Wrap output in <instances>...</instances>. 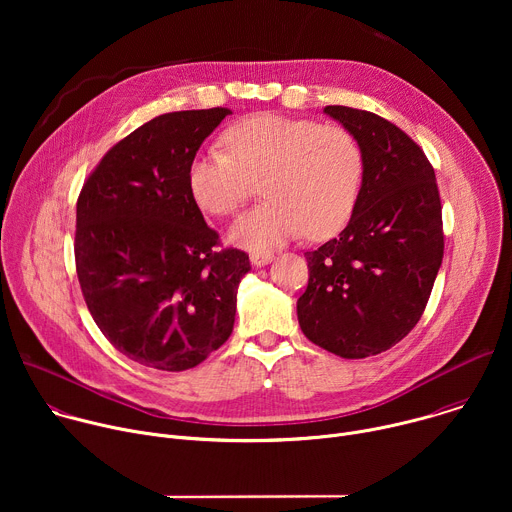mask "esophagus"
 Here are the masks:
<instances>
[{"instance_id":"1","label":"esophagus","mask_w":512,"mask_h":512,"mask_svg":"<svg viewBox=\"0 0 512 512\" xmlns=\"http://www.w3.org/2000/svg\"><path fill=\"white\" fill-rule=\"evenodd\" d=\"M273 261V253H251V263L253 265H257V267H261V265H267V263H271Z\"/></svg>"}]
</instances>
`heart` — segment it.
Returning a JSON list of instances; mask_svg holds the SVG:
<instances>
[{"instance_id": "b5f03b06", "label": "heart", "mask_w": 512, "mask_h": 512, "mask_svg": "<svg viewBox=\"0 0 512 512\" xmlns=\"http://www.w3.org/2000/svg\"><path fill=\"white\" fill-rule=\"evenodd\" d=\"M188 168L196 204L216 216L237 212L263 182L269 198L231 227L239 247L263 251L306 233L324 239L350 218L364 172L356 137L342 125L255 113L225 131Z\"/></svg>"}]
</instances>
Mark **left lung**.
I'll return each instance as SVG.
<instances>
[{
    "instance_id": "1",
    "label": "left lung",
    "mask_w": 512,
    "mask_h": 512,
    "mask_svg": "<svg viewBox=\"0 0 512 512\" xmlns=\"http://www.w3.org/2000/svg\"><path fill=\"white\" fill-rule=\"evenodd\" d=\"M358 141L364 172L346 229L306 251L310 279L298 300L308 340L342 358H367L419 322L444 259L442 200L419 145L391 121L328 105Z\"/></svg>"
}]
</instances>
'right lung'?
I'll use <instances>...</instances> for the list:
<instances>
[{"label":"right lung","mask_w":512,"mask_h":512,"mask_svg":"<svg viewBox=\"0 0 512 512\" xmlns=\"http://www.w3.org/2000/svg\"><path fill=\"white\" fill-rule=\"evenodd\" d=\"M229 113L154 117L113 145L79 194L83 298L103 336L143 367L188 371L233 332L249 255L216 249L188 188L190 162Z\"/></svg>","instance_id":"obj_1"}]
</instances>
